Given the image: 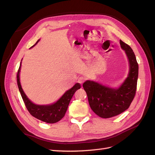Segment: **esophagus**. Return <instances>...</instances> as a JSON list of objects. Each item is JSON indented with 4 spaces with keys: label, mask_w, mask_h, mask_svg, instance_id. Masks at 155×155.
<instances>
[{
    "label": "esophagus",
    "mask_w": 155,
    "mask_h": 155,
    "mask_svg": "<svg viewBox=\"0 0 155 155\" xmlns=\"http://www.w3.org/2000/svg\"><path fill=\"white\" fill-rule=\"evenodd\" d=\"M85 81V78H84V77H83V76H81V77H79V78H78V82L79 83V84H81V85H82V84L83 83V82Z\"/></svg>",
    "instance_id": "34e87169"
}]
</instances>
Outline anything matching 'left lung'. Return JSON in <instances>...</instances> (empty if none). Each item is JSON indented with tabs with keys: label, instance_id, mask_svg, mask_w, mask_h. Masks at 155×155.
Wrapping results in <instances>:
<instances>
[{
	"label": "left lung",
	"instance_id": "1",
	"mask_svg": "<svg viewBox=\"0 0 155 155\" xmlns=\"http://www.w3.org/2000/svg\"><path fill=\"white\" fill-rule=\"evenodd\" d=\"M120 43L127 56L130 67L128 77L120 87L112 88L89 80L83 84L91 109L103 118H111L127 109L137 91L138 64L136 56L128 45L121 40Z\"/></svg>",
	"mask_w": 155,
	"mask_h": 155
}]
</instances>
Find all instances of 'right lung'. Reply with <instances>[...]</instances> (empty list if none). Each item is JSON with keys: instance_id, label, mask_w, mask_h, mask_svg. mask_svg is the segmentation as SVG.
<instances>
[{"instance_id": "obj_1", "label": "right lung", "mask_w": 155, "mask_h": 155, "mask_svg": "<svg viewBox=\"0 0 155 155\" xmlns=\"http://www.w3.org/2000/svg\"><path fill=\"white\" fill-rule=\"evenodd\" d=\"M39 41V40L37 41V43L34 45H33L31 48L34 47L38 43ZM21 66V62L17 74V85L25 106L30 114L35 117V118L48 124H54L60 121L64 116L70 101L71 100L74 93L81 88L80 84L76 83L72 88L65 92L58 101H56L53 104L48 105H35L27 97L21 87L19 78Z\"/></svg>"}]
</instances>
